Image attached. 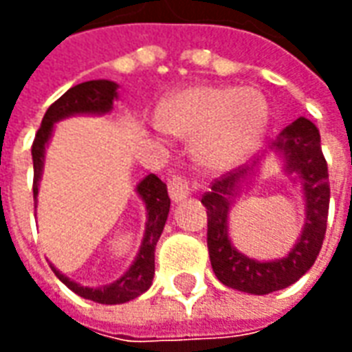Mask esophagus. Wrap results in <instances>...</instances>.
Listing matches in <instances>:
<instances>
[{"instance_id": "obj_1", "label": "esophagus", "mask_w": 352, "mask_h": 352, "mask_svg": "<svg viewBox=\"0 0 352 352\" xmlns=\"http://www.w3.org/2000/svg\"><path fill=\"white\" fill-rule=\"evenodd\" d=\"M168 190L173 201H181V199L186 198L192 192V184L184 175H173L169 179Z\"/></svg>"}]
</instances>
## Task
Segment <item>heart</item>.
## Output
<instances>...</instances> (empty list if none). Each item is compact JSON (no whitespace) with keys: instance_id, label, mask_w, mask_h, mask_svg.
Segmentation results:
<instances>
[{"instance_id":"1","label":"heart","mask_w":352,"mask_h":352,"mask_svg":"<svg viewBox=\"0 0 352 352\" xmlns=\"http://www.w3.org/2000/svg\"><path fill=\"white\" fill-rule=\"evenodd\" d=\"M156 118L162 130L194 138V156L204 168L222 171L258 148L270 107L254 88L196 85L162 101Z\"/></svg>"}]
</instances>
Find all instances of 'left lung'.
I'll return each instance as SVG.
<instances>
[{
  "label": "left lung",
  "mask_w": 352,
  "mask_h": 352,
  "mask_svg": "<svg viewBox=\"0 0 352 352\" xmlns=\"http://www.w3.org/2000/svg\"><path fill=\"white\" fill-rule=\"evenodd\" d=\"M272 148L285 156L288 173H296L305 196V226L288 256L258 262L237 252L228 239V209L237 188L252 171L251 166L232 169L211 183L201 204L207 209V249L217 279L249 294H270L290 287L315 264L326 234L330 183L328 164L320 148L317 126L300 116L280 131ZM256 166V162H254Z\"/></svg>",
  "instance_id": "obj_1"
}]
</instances>
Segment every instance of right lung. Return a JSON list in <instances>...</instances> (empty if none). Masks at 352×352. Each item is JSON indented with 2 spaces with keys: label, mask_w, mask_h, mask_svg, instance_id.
Instances as JSON below:
<instances>
[{
  "label": "right lung",
  "mask_w": 352,
  "mask_h": 352,
  "mask_svg": "<svg viewBox=\"0 0 352 352\" xmlns=\"http://www.w3.org/2000/svg\"><path fill=\"white\" fill-rule=\"evenodd\" d=\"M116 88L118 85L113 80H87L80 82L77 87L69 88L67 92L58 98L43 116L41 128L37 130L32 145V158H34V201L37 198V190H39V179H41L43 169V158H45V145L50 138L52 126L62 120L65 116L80 115V113H92V115H103L113 109V101L116 100ZM138 194L141 199L145 201L146 207V226H145V237L139 249V254L135 262L130 265V270L124 273L122 277L115 280L113 285L101 288H88L80 287L75 280H69L64 273H60L50 264L52 272L58 279L64 283L65 287L73 290L75 294L80 298H87L92 302L107 303V305H115V303L130 302L139 294H143L148 287L153 285L154 277V249L156 243L162 236V230L166 226L169 213V196L166 184L162 183L158 177L151 173L146 175L141 183L138 184Z\"/></svg>",
  "instance_id": "obj_1"
}]
</instances>
